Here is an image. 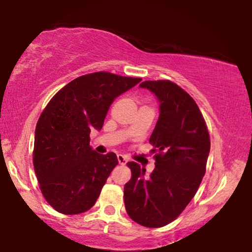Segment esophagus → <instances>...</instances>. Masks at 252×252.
<instances>
[{
  "instance_id": "obj_1",
  "label": "esophagus",
  "mask_w": 252,
  "mask_h": 252,
  "mask_svg": "<svg viewBox=\"0 0 252 252\" xmlns=\"http://www.w3.org/2000/svg\"><path fill=\"white\" fill-rule=\"evenodd\" d=\"M117 160H118V162H120L121 164H126V162H128V158H126V156L122 155V154H118L117 155Z\"/></svg>"
}]
</instances>
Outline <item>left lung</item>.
<instances>
[{"mask_svg":"<svg viewBox=\"0 0 252 252\" xmlns=\"http://www.w3.org/2000/svg\"><path fill=\"white\" fill-rule=\"evenodd\" d=\"M160 102V116L149 138L155 169L150 175L128 162L131 179L124 186V205L132 220L146 227L172 222L189 204L206 172L210 135L200 110L185 90L169 80H146Z\"/></svg>","mask_w":252,"mask_h":252,"instance_id":"obj_1","label":"left lung"}]
</instances>
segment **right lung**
I'll list each match as a JSON object with an SVG mask.
<instances>
[{"label":"right lung","mask_w":252,"mask_h":252,"mask_svg":"<svg viewBox=\"0 0 252 252\" xmlns=\"http://www.w3.org/2000/svg\"><path fill=\"white\" fill-rule=\"evenodd\" d=\"M141 78L94 72L78 77L58 91L36 123L33 163L46 201L63 215H79L96 204L115 153L102 155L90 147V132L102 129L115 98Z\"/></svg>","instance_id":"right-lung-1"}]
</instances>
